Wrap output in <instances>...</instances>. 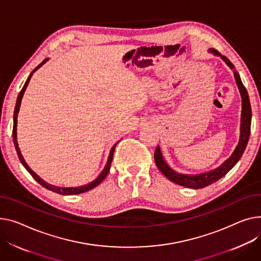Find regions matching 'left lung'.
Listing matches in <instances>:
<instances>
[{
    "label": "left lung",
    "instance_id": "left-lung-1",
    "mask_svg": "<svg viewBox=\"0 0 261 261\" xmlns=\"http://www.w3.org/2000/svg\"><path fill=\"white\" fill-rule=\"evenodd\" d=\"M211 54L214 56L220 57L221 60L227 64L234 72V77L237 84V87L240 92L241 96V117H240V135H239V142L231 154L228 160H225L219 167H217L214 170L199 173V174H182V173H178L173 170L165 161L164 156L162 154L161 148L158 146L155 149L154 153V161L156 166L160 169V171L163 174L171 181L175 182L179 186L191 188V189H201L206 186H209L218 179H220L222 176H224L227 173L238 163V161L241 159L242 154H244L251 133V120H252V110H251V103L248 91L246 87L241 82V79L239 76V73L235 70L234 65L223 56H220L215 49H209Z\"/></svg>",
    "mask_w": 261,
    "mask_h": 261
}]
</instances>
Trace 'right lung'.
I'll use <instances>...</instances> for the list:
<instances>
[{
    "mask_svg": "<svg viewBox=\"0 0 261 261\" xmlns=\"http://www.w3.org/2000/svg\"><path fill=\"white\" fill-rule=\"evenodd\" d=\"M49 59H46L44 60L37 68L33 69V71L30 73V75L28 76L27 81L25 82L24 86L22 90L20 91L19 95H17V98H16V103H15V108H14V113H13V130H12V137H13V143H14V146H15V150H16V153H17V156H19V159L22 163V165L25 167V169L30 173V175L36 179L40 185H42L44 188L52 191V192H56V193H59V194H62V195H75V194H81V193H85L87 192V191H89L93 188H95L96 186H98L103 179L106 178V176L108 175L109 173V170H110V167H111V163H112V160H113V154H114V150H115V147H116V144L111 148V151H110V154H109V158H108V161H107V164L105 166V168L102 169V171L100 172V174L91 182L87 184V185H84V186H81V187H71V188H62V187H58V186H54V185H50L48 182H46L44 179H42L36 172H33L30 167L27 165V163L25 162L23 155L21 153V150L19 148V144H17V138H16V125H17V114H19V111H20V107H21V102H22V98H23V95L25 93V90L27 88V86L30 82V79L32 76V74L36 72L38 69L40 67H42ZM119 142V141H118Z\"/></svg>",
    "mask_w": 261,
    "mask_h": 261,
    "instance_id": "obj_1",
    "label": "right lung"
}]
</instances>
